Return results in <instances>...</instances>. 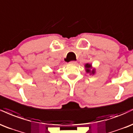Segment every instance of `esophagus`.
<instances>
[{"label":"esophagus","mask_w":133,"mask_h":133,"mask_svg":"<svg viewBox=\"0 0 133 133\" xmlns=\"http://www.w3.org/2000/svg\"><path fill=\"white\" fill-rule=\"evenodd\" d=\"M70 63L73 64V65H75V64L76 63V61H71V62H70Z\"/></svg>","instance_id":"34e87169"}]
</instances>
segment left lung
<instances>
[{"label": "left lung", "instance_id": "obj_1", "mask_svg": "<svg viewBox=\"0 0 133 133\" xmlns=\"http://www.w3.org/2000/svg\"><path fill=\"white\" fill-rule=\"evenodd\" d=\"M85 67L86 71H87V73H90V75H94L95 74V69H94V68H93V70H91V69L92 68V66H91V64H90V63L85 64Z\"/></svg>", "mask_w": 133, "mask_h": 133}]
</instances>
